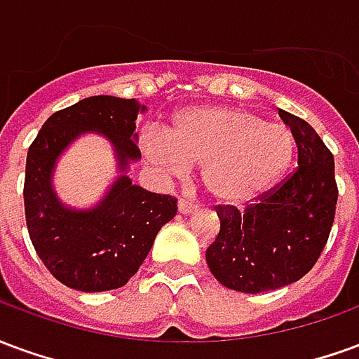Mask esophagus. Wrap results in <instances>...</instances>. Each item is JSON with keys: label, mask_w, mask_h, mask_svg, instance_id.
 I'll list each match as a JSON object with an SVG mask.
<instances>
[{"label": "esophagus", "mask_w": 359, "mask_h": 359, "mask_svg": "<svg viewBox=\"0 0 359 359\" xmlns=\"http://www.w3.org/2000/svg\"><path fill=\"white\" fill-rule=\"evenodd\" d=\"M196 210H198V208H196L194 203H190V202H187V200H182V198H180V200H179V213H182V215H192Z\"/></svg>", "instance_id": "obj_1"}]
</instances>
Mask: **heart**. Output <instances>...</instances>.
<instances>
[{"mask_svg":"<svg viewBox=\"0 0 359 359\" xmlns=\"http://www.w3.org/2000/svg\"><path fill=\"white\" fill-rule=\"evenodd\" d=\"M142 151L165 175L184 177L202 167V184L213 202L246 205L288 171L292 133L234 107H190L172 117L169 134L148 130Z\"/></svg>","mask_w":359,"mask_h":359,"instance_id":"obj_1","label":"heart"}]
</instances>
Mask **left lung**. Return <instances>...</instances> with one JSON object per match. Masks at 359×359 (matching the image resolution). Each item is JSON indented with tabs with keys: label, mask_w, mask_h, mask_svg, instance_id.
I'll use <instances>...</instances> for the list:
<instances>
[{
	"label": "left lung",
	"mask_w": 359,
	"mask_h": 359,
	"mask_svg": "<svg viewBox=\"0 0 359 359\" xmlns=\"http://www.w3.org/2000/svg\"><path fill=\"white\" fill-rule=\"evenodd\" d=\"M298 148V169L238 211L219 205L221 229L205 250V262L231 290L259 294L300 280L321 256L337 208L334 159L304 118L278 111Z\"/></svg>",
	"instance_id": "obj_1"
}]
</instances>
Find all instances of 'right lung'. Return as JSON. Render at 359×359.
Wrapping results in <instances>:
<instances>
[{"mask_svg":"<svg viewBox=\"0 0 359 359\" xmlns=\"http://www.w3.org/2000/svg\"><path fill=\"white\" fill-rule=\"evenodd\" d=\"M146 111L136 100L92 95L53 113L28 148L25 213L36 254L59 283L82 292L121 288L134 277L159 229L177 215V200L133 184L130 165L142 159L136 118ZM110 142L118 177L100 202L73 208L60 202L53 175L60 156L81 135Z\"/></svg>","mask_w":359,"mask_h":359,"instance_id":"1","label":"right lung"}]
</instances>
